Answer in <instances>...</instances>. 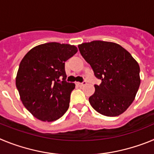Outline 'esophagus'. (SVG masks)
Segmentation results:
<instances>
[{
    "label": "esophagus",
    "mask_w": 154,
    "mask_h": 154,
    "mask_svg": "<svg viewBox=\"0 0 154 154\" xmlns=\"http://www.w3.org/2000/svg\"><path fill=\"white\" fill-rule=\"evenodd\" d=\"M76 85H78V86H83V85H86V82H76Z\"/></svg>",
    "instance_id": "1"
}]
</instances>
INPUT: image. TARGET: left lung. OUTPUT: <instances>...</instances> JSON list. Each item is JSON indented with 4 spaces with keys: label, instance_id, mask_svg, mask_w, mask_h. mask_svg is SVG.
<instances>
[{
    "label": "left lung",
    "instance_id": "obj_1",
    "mask_svg": "<svg viewBox=\"0 0 154 154\" xmlns=\"http://www.w3.org/2000/svg\"><path fill=\"white\" fill-rule=\"evenodd\" d=\"M82 56L91 65L96 78V91L89 99L94 109L106 116L124 112L135 99L140 85V65L119 44L92 41L79 45Z\"/></svg>",
    "mask_w": 154,
    "mask_h": 154
}]
</instances>
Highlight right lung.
Instances as JSON below:
<instances>
[{
    "label": "right lung",
    "instance_id": "right-lung-1",
    "mask_svg": "<svg viewBox=\"0 0 154 154\" xmlns=\"http://www.w3.org/2000/svg\"><path fill=\"white\" fill-rule=\"evenodd\" d=\"M77 51L75 45L49 42L35 46L22 58L16 87L24 107L39 120L55 121L69 109L75 85L65 81V62Z\"/></svg>",
    "mask_w": 154,
    "mask_h": 154
}]
</instances>
